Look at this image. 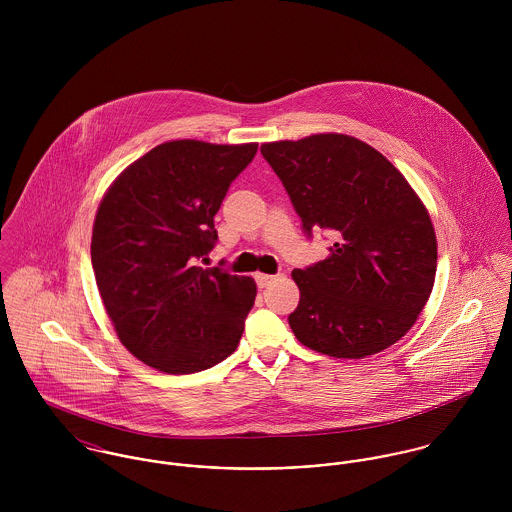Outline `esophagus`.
<instances>
[{
    "label": "esophagus",
    "mask_w": 512,
    "mask_h": 512,
    "mask_svg": "<svg viewBox=\"0 0 512 512\" xmlns=\"http://www.w3.org/2000/svg\"><path fill=\"white\" fill-rule=\"evenodd\" d=\"M272 282H276V276H272V274H256V284H258V288H266V286H270Z\"/></svg>",
    "instance_id": "esophagus-1"
}]
</instances>
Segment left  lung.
I'll use <instances>...</instances> for the list:
<instances>
[{
    "label": "left lung",
    "mask_w": 512,
    "mask_h": 512,
    "mask_svg": "<svg viewBox=\"0 0 512 512\" xmlns=\"http://www.w3.org/2000/svg\"><path fill=\"white\" fill-rule=\"evenodd\" d=\"M305 232L335 236L331 254L293 270L295 339L327 357L365 359L400 341L430 299L438 240L406 177L374 147L313 134L260 147Z\"/></svg>",
    "instance_id": "1"
}]
</instances>
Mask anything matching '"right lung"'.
I'll list each match as a JSON object with an SVG mask.
<instances>
[{"instance_id": "add662e5", "label": "right lung", "mask_w": 512, "mask_h": 512, "mask_svg": "<svg viewBox=\"0 0 512 512\" xmlns=\"http://www.w3.org/2000/svg\"><path fill=\"white\" fill-rule=\"evenodd\" d=\"M258 144L175 140L130 163L104 193L92 226V268L120 343L167 374L232 355L256 282L203 268L215 215ZM205 260V258H203Z\"/></svg>"}]
</instances>
